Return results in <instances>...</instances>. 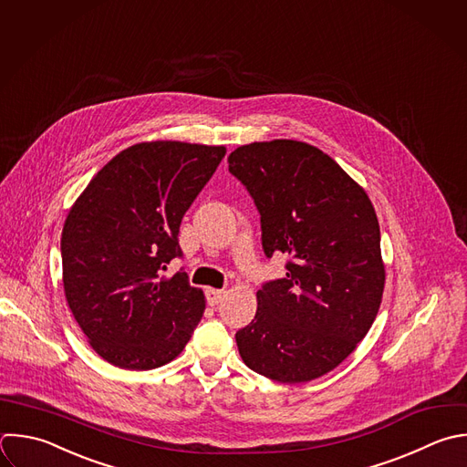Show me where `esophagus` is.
Listing matches in <instances>:
<instances>
[{
	"instance_id": "obj_1",
	"label": "esophagus",
	"mask_w": 467,
	"mask_h": 467,
	"mask_svg": "<svg viewBox=\"0 0 467 467\" xmlns=\"http://www.w3.org/2000/svg\"><path fill=\"white\" fill-rule=\"evenodd\" d=\"M226 296L224 290H217V288H208L206 290V299H208V305H219L223 301V297Z\"/></svg>"
}]
</instances>
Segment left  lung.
<instances>
[{"mask_svg":"<svg viewBox=\"0 0 467 467\" xmlns=\"http://www.w3.org/2000/svg\"><path fill=\"white\" fill-rule=\"evenodd\" d=\"M228 164L261 213L266 257H290L286 277L257 290L255 317L235 334L239 354L270 379H316L358 347L378 314L385 265L374 206L306 142H252Z\"/></svg>","mask_w":467,"mask_h":467,"instance_id":"1","label":"left lung"}]
</instances>
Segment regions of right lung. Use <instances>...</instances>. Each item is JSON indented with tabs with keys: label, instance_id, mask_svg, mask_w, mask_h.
Returning <instances> with one entry per match:
<instances>
[{
	"label": "right lung",
	"instance_id": "1",
	"mask_svg": "<svg viewBox=\"0 0 467 467\" xmlns=\"http://www.w3.org/2000/svg\"><path fill=\"white\" fill-rule=\"evenodd\" d=\"M224 146L140 142L113 157L75 201L62 232L67 305L93 350L115 367L150 370L175 359L206 299L181 257L184 213L212 179Z\"/></svg>",
	"mask_w": 467,
	"mask_h": 467
}]
</instances>
